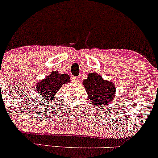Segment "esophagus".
I'll list each match as a JSON object with an SVG mask.
<instances>
[{"label": "esophagus", "instance_id": "34e87169", "mask_svg": "<svg viewBox=\"0 0 158 158\" xmlns=\"http://www.w3.org/2000/svg\"><path fill=\"white\" fill-rule=\"evenodd\" d=\"M72 81H73L74 83H77V82H78V81H79V77H73L72 78Z\"/></svg>", "mask_w": 158, "mask_h": 158}]
</instances>
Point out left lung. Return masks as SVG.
I'll use <instances>...</instances> for the list:
<instances>
[{
  "mask_svg": "<svg viewBox=\"0 0 158 158\" xmlns=\"http://www.w3.org/2000/svg\"><path fill=\"white\" fill-rule=\"evenodd\" d=\"M83 85L93 106L102 108L115 98L114 84L104 81L97 73H90L88 78L83 81Z\"/></svg>",
  "mask_w": 158,
  "mask_h": 158,
  "instance_id": "obj_1",
  "label": "left lung"
}]
</instances>
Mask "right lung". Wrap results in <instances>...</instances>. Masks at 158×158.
<instances>
[{
    "instance_id": "1",
    "label": "right lung",
    "mask_w": 158,
    "mask_h": 158,
    "mask_svg": "<svg viewBox=\"0 0 158 158\" xmlns=\"http://www.w3.org/2000/svg\"><path fill=\"white\" fill-rule=\"evenodd\" d=\"M69 81L70 77L68 75L65 73L60 74L57 71H52L51 74L45 77L44 80L37 84V92L41 94L46 100H53L54 94L59 91L64 84Z\"/></svg>"
}]
</instances>
